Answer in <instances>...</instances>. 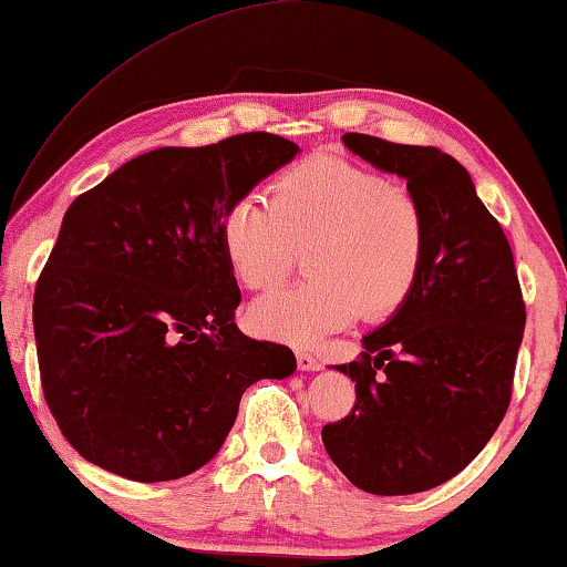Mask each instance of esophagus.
<instances>
[{"mask_svg": "<svg viewBox=\"0 0 567 567\" xmlns=\"http://www.w3.org/2000/svg\"><path fill=\"white\" fill-rule=\"evenodd\" d=\"M297 367L299 371H320L322 363L312 353H297Z\"/></svg>", "mask_w": 567, "mask_h": 567, "instance_id": "1", "label": "esophagus"}]
</instances>
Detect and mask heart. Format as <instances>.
I'll list each match as a JSON object with an SVG mask.
<instances>
[{"label":"heart","mask_w":567,"mask_h":567,"mask_svg":"<svg viewBox=\"0 0 567 567\" xmlns=\"http://www.w3.org/2000/svg\"><path fill=\"white\" fill-rule=\"evenodd\" d=\"M221 247L247 289H274L307 250L312 281L260 297L250 328L276 343L309 348L353 322L384 320L405 305L429 255V219L413 193L336 152L284 169L270 208L239 198L221 219Z\"/></svg>","instance_id":"heart-1"}]
</instances>
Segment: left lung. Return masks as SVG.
I'll use <instances>...</instances> for the list:
<instances>
[{
	"label": "left lung",
	"mask_w": 567,
	"mask_h": 567,
	"mask_svg": "<svg viewBox=\"0 0 567 567\" xmlns=\"http://www.w3.org/2000/svg\"><path fill=\"white\" fill-rule=\"evenodd\" d=\"M343 144L405 177L429 255L405 305L363 336L361 361L336 367L355 382V405L324 425L322 444L361 491L423 493L467 467L508 410L526 324L514 252L454 157L367 134Z\"/></svg>",
	"instance_id": "obj_1"
}]
</instances>
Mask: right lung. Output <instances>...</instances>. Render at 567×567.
Returning a JSON list of instances; mask_svg holds the SVG:
<instances>
[{
    "label": "right lung",
    "mask_w": 567,
    "mask_h": 567,
    "mask_svg": "<svg viewBox=\"0 0 567 567\" xmlns=\"http://www.w3.org/2000/svg\"><path fill=\"white\" fill-rule=\"evenodd\" d=\"M276 134L162 146L82 193L35 286L43 394L84 460L136 483L190 475L219 452L258 379H286V346L235 324L221 247L231 204L297 157Z\"/></svg>",
    "instance_id": "right-lung-1"
}]
</instances>
